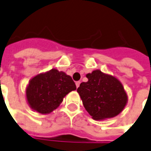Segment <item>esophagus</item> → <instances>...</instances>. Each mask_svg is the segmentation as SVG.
Returning a JSON list of instances; mask_svg holds the SVG:
<instances>
[{"instance_id":"34e87169","label":"esophagus","mask_w":151,"mask_h":151,"mask_svg":"<svg viewBox=\"0 0 151 151\" xmlns=\"http://www.w3.org/2000/svg\"><path fill=\"white\" fill-rule=\"evenodd\" d=\"M80 84H81V81H76V87L78 88L80 86Z\"/></svg>"}]
</instances>
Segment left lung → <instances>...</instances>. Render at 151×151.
Segmentation results:
<instances>
[{"instance_id": "left-lung-1", "label": "left lung", "mask_w": 151, "mask_h": 151, "mask_svg": "<svg viewBox=\"0 0 151 151\" xmlns=\"http://www.w3.org/2000/svg\"><path fill=\"white\" fill-rule=\"evenodd\" d=\"M87 82L77 89L83 105L94 120L100 121L117 116L124 110L128 96L117 78L96 70L86 74Z\"/></svg>"}]
</instances>
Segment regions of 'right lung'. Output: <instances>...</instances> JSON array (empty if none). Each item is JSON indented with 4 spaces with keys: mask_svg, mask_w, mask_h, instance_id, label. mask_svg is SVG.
<instances>
[{
    "mask_svg": "<svg viewBox=\"0 0 151 151\" xmlns=\"http://www.w3.org/2000/svg\"><path fill=\"white\" fill-rule=\"evenodd\" d=\"M76 88L70 76L56 69H52L37 74L29 81L26 89V96L31 109L47 114L55 110L64 97Z\"/></svg>",
    "mask_w": 151,
    "mask_h": 151,
    "instance_id": "right-lung-1",
    "label": "right lung"
}]
</instances>
